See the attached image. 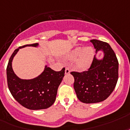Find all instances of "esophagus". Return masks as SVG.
<instances>
[{"mask_svg": "<svg viewBox=\"0 0 130 130\" xmlns=\"http://www.w3.org/2000/svg\"><path fill=\"white\" fill-rule=\"evenodd\" d=\"M69 73H70V69L68 67H66L65 68V74H69Z\"/></svg>", "mask_w": 130, "mask_h": 130, "instance_id": "1", "label": "esophagus"}]
</instances>
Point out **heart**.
<instances>
[{
  "mask_svg": "<svg viewBox=\"0 0 130 130\" xmlns=\"http://www.w3.org/2000/svg\"><path fill=\"white\" fill-rule=\"evenodd\" d=\"M93 56L94 50L92 47H77L69 55L68 58L73 60L79 57L77 61L78 67L80 69H86L91 65Z\"/></svg>",
  "mask_w": 130,
  "mask_h": 130,
  "instance_id": "obj_1",
  "label": "heart"
}]
</instances>
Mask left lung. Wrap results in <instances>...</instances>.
<instances>
[{
	"label": "left lung",
	"instance_id": "obj_1",
	"mask_svg": "<svg viewBox=\"0 0 130 130\" xmlns=\"http://www.w3.org/2000/svg\"><path fill=\"white\" fill-rule=\"evenodd\" d=\"M96 53L102 50L103 59L94 56L88 70L83 72L72 71L73 87L79 101L85 103L103 102L113 92L118 79V61L110 45L97 39L91 40Z\"/></svg>",
	"mask_w": 130,
	"mask_h": 130
}]
</instances>
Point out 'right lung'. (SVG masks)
<instances>
[{
    "instance_id": "right-lung-1",
    "label": "right lung",
    "mask_w": 130,
    "mask_h": 130,
    "mask_svg": "<svg viewBox=\"0 0 130 130\" xmlns=\"http://www.w3.org/2000/svg\"><path fill=\"white\" fill-rule=\"evenodd\" d=\"M27 46L37 47L38 43L19 47L10 56L7 67L8 89L13 98L23 107L32 110L47 109L55 101L58 87L65 75V69L55 71L46 66L44 71L37 77L21 79L14 73L12 61L19 48Z\"/></svg>"
}]
</instances>
